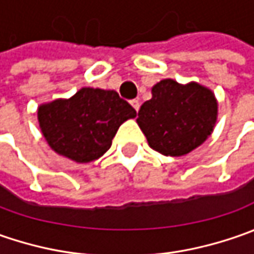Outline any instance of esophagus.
Returning <instances> with one entry per match:
<instances>
[{"mask_svg": "<svg viewBox=\"0 0 254 254\" xmlns=\"http://www.w3.org/2000/svg\"><path fill=\"white\" fill-rule=\"evenodd\" d=\"M130 103H131V106L134 107V110L138 112V109H140V102H138V100H131Z\"/></svg>", "mask_w": 254, "mask_h": 254, "instance_id": "esophagus-1", "label": "esophagus"}]
</instances>
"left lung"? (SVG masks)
Here are the masks:
<instances>
[{"label":"left lung","mask_w":254,"mask_h":254,"mask_svg":"<svg viewBox=\"0 0 254 254\" xmlns=\"http://www.w3.org/2000/svg\"><path fill=\"white\" fill-rule=\"evenodd\" d=\"M138 112L137 124L152 150L182 157L206 141L218 120V100L206 86L164 79Z\"/></svg>","instance_id":"left-lung-1"}]
</instances>
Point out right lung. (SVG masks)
Masks as SVG:
<instances>
[{
  "label": "right lung",
  "mask_w": 254,
  "mask_h": 254,
  "mask_svg": "<svg viewBox=\"0 0 254 254\" xmlns=\"http://www.w3.org/2000/svg\"><path fill=\"white\" fill-rule=\"evenodd\" d=\"M135 116L117 92L93 87L38 107L39 128L49 147L77 164L99 160L112 147L119 127Z\"/></svg>",
  "instance_id": "obj_1"
}]
</instances>
